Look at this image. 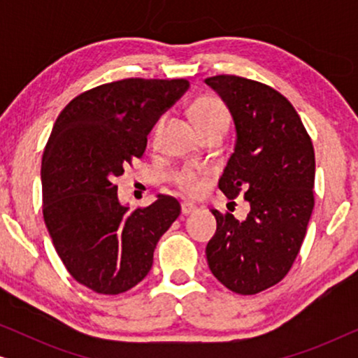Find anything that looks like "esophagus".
<instances>
[{
	"label": "esophagus",
	"mask_w": 358,
	"mask_h": 358,
	"mask_svg": "<svg viewBox=\"0 0 358 358\" xmlns=\"http://www.w3.org/2000/svg\"><path fill=\"white\" fill-rule=\"evenodd\" d=\"M195 210H197V207L192 203H187V202L180 203V212H182V215H190V213H194Z\"/></svg>",
	"instance_id": "obj_1"
}]
</instances>
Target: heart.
Listing matches in <instances>:
<instances>
[{
    "label": "heart",
    "instance_id": "heart-1",
    "mask_svg": "<svg viewBox=\"0 0 358 358\" xmlns=\"http://www.w3.org/2000/svg\"><path fill=\"white\" fill-rule=\"evenodd\" d=\"M190 114H192L195 125L199 127V130L202 134L215 129V127H228L229 122L227 106L217 96H202L199 99H195L194 104L190 106ZM163 124L164 117H159L153 127V131H151L153 138L159 135ZM173 180L184 194L190 195V197H194V195H197L202 190V174L195 173L190 168H184L178 171V173H174Z\"/></svg>",
    "mask_w": 358,
    "mask_h": 358
}]
</instances>
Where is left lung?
<instances>
[{
	"label": "left lung",
	"mask_w": 358,
	"mask_h": 358,
	"mask_svg": "<svg viewBox=\"0 0 358 358\" xmlns=\"http://www.w3.org/2000/svg\"><path fill=\"white\" fill-rule=\"evenodd\" d=\"M233 117L236 141L218 187L243 195L244 220L217 218L205 249L208 267L224 287L256 295L287 275L300 252L315 207V150L295 107L272 87L233 75L207 78Z\"/></svg>",
	"instance_id": "8db88e82"
}]
</instances>
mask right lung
Listing matches in <instances>:
<instances>
[{"label": "right lung", "mask_w": 358, "mask_h": 358, "mask_svg": "<svg viewBox=\"0 0 358 358\" xmlns=\"http://www.w3.org/2000/svg\"><path fill=\"white\" fill-rule=\"evenodd\" d=\"M187 90V80L109 83L75 97L53 125L41 171L43 220L66 271L92 292L119 295L143 280L179 217L168 195L129 212L114 179L143 156L156 120Z\"/></svg>", "instance_id": "1"}]
</instances>
